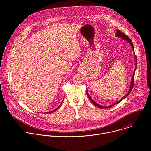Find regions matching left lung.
<instances>
[{
	"mask_svg": "<svg viewBox=\"0 0 151 151\" xmlns=\"http://www.w3.org/2000/svg\"><path fill=\"white\" fill-rule=\"evenodd\" d=\"M116 37H118L122 38L123 39H124V40H127L128 42H129V44H130L131 45V46H132V47L133 50H134V47H133V42H132V41L131 40V39L128 37V36H127V35H126L125 34H124V33H122V32H121L120 30H117V32H116ZM135 57H136V65H137V58H136V56H135ZM136 69V67L135 68L134 70V73H133V76H132V81H131V84H130V90H129V91L128 92V93H127V94H126L124 97H122V98L119 101H117L116 103H114V104H112V105H111V106H108V107L101 106V105H100V104H97L96 102H95V101H94L91 99V97L90 96V95H89V94L88 93V91H87V94L88 97L89 98V99L91 100V102H92V103H93L95 106H96L97 107H99V108H102V109H103V108H109V107H111L112 106H114V105L116 104L117 103H118L121 102V101H122L124 98H125L128 95H129V94L130 93V92L132 91V89H133V85H134V74H135Z\"/></svg>",
	"mask_w": 151,
	"mask_h": 151,
	"instance_id": "obj_1",
	"label": "left lung"
}]
</instances>
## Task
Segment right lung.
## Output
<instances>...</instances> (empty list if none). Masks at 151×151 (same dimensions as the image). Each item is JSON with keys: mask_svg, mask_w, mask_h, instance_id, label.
<instances>
[{"mask_svg": "<svg viewBox=\"0 0 151 151\" xmlns=\"http://www.w3.org/2000/svg\"><path fill=\"white\" fill-rule=\"evenodd\" d=\"M61 104H60V105H61ZM60 106H58V107H57V108H56V109H54V110H53V111H50V112H47V113H48V114H50V113H52V112H54V111H57V109H58V108H59V107H60Z\"/></svg>", "mask_w": 151, "mask_h": 151, "instance_id": "obj_1", "label": "right lung"}]
</instances>
